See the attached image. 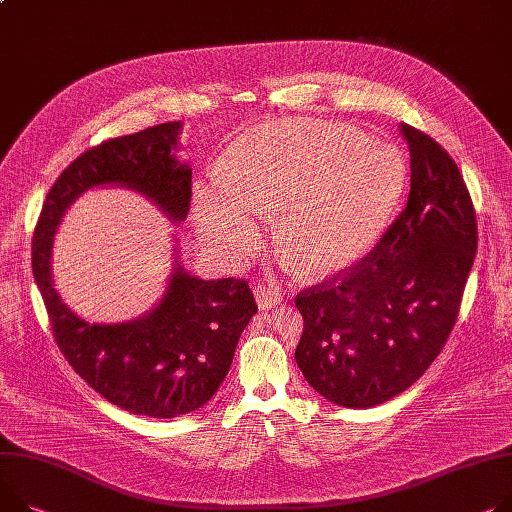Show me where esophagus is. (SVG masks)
Wrapping results in <instances>:
<instances>
[{"mask_svg":"<svg viewBox=\"0 0 512 512\" xmlns=\"http://www.w3.org/2000/svg\"><path fill=\"white\" fill-rule=\"evenodd\" d=\"M256 301H258L260 309H272L283 301V293L272 285H260L256 289Z\"/></svg>","mask_w":512,"mask_h":512,"instance_id":"esophagus-1","label":"esophagus"}]
</instances>
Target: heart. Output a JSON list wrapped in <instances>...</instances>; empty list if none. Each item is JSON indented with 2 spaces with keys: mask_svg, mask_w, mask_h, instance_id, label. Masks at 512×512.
Listing matches in <instances>:
<instances>
[{
  "mask_svg": "<svg viewBox=\"0 0 512 512\" xmlns=\"http://www.w3.org/2000/svg\"><path fill=\"white\" fill-rule=\"evenodd\" d=\"M406 176L396 147L344 125L274 121L233 141L221 174L194 186L192 211L207 246L244 262L262 238V209L281 207L283 248L307 270L332 272L379 238Z\"/></svg>",
  "mask_w": 512,
  "mask_h": 512,
  "instance_id": "b5f03b06",
  "label": "heart"
}]
</instances>
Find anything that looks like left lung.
<instances>
[{"mask_svg": "<svg viewBox=\"0 0 512 512\" xmlns=\"http://www.w3.org/2000/svg\"><path fill=\"white\" fill-rule=\"evenodd\" d=\"M400 129L412 170L406 209L363 260L295 297V361L344 408L383 404L424 375L457 322L476 258V211L453 157L426 133Z\"/></svg>", "mask_w": 512, "mask_h": 512, "instance_id": "obj_1", "label": "left lung"}]
</instances>
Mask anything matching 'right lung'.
Masks as SVG:
<instances>
[{
	"mask_svg": "<svg viewBox=\"0 0 512 512\" xmlns=\"http://www.w3.org/2000/svg\"><path fill=\"white\" fill-rule=\"evenodd\" d=\"M180 129V121L164 123L82 153L51 186L32 238L34 281L63 357L110 404L149 418H176L215 396L258 311L250 285L242 279H196L176 256L162 301L145 316L92 324L75 316L55 291L51 254L65 211L96 186L131 188L170 221H184L192 170L174 155Z\"/></svg>",
	"mask_w": 512,
	"mask_h": 512,
	"instance_id": "right-lung-1",
	"label": "right lung"
}]
</instances>
